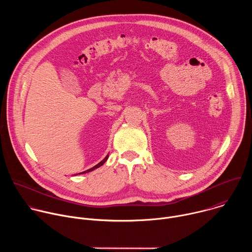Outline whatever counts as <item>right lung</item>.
Instances as JSON below:
<instances>
[{"instance_id": "right-lung-1", "label": "right lung", "mask_w": 252, "mask_h": 252, "mask_svg": "<svg viewBox=\"0 0 252 252\" xmlns=\"http://www.w3.org/2000/svg\"><path fill=\"white\" fill-rule=\"evenodd\" d=\"M107 158H109V155H107L100 162H98L96 165H94V167H92V168H90V169H88V170H86V171H83V172H80L79 174H83V173H87V172H90V171H92V170H94V169H95V168H97V167H99V166H101L105 161H106V159H107ZM78 174V173H77Z\"/></svg>"}]
</instances>
